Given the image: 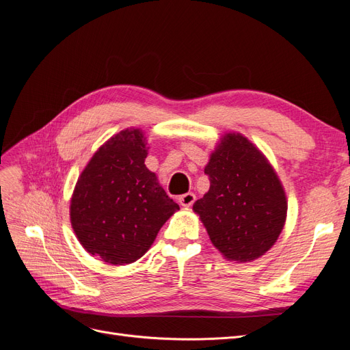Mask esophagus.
<instances>
[{
	"instance_id": "1",
	"label": "esophagus",
	"mask_w": 350,
	"mask_h": 350,
	"mask_svg": "<svg viewBox=\"0 0 350 350\" xmlns=\"http://www.w3.org/2000/svg\"><path fill=\"white\" fill-rule=\"evenodd\" d=\"M178 201H179V204H181L183 207H191L194 204V201H196V194L187 193V194L179 197Z\"/></svg>"
}]
</instances>
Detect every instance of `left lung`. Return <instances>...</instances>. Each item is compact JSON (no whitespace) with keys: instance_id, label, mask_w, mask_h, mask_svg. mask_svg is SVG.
I'll list each match as a JSON object with an SVG mask.
<instances>
[{"instance_id":"1","label":"left lung","mask_w":350,"mask_h":350,"mask_svg":"<svg viewBox=\"0 0 350 350\" xmlns=\"http://www.w3.org/2000/svg\"><path fill=\"white\" fill-rule=\"evenodd\" d=\"M210 188L193 210L211 243L229 261L264 256L282 234L288 198L278 172L241 133H226L204 167Z\"/></svg>"}]
</instances>
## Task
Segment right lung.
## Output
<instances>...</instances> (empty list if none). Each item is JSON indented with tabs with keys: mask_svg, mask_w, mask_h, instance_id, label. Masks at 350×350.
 Here are the masks:
<instances>
[{
	"mask_svg": "<svg viewBox=\"0 0 350 350\" xmlns=\"http://www.w3.org/2000/svg\"><path fill=\"white\" fill-rule=\"evenodd\" d=\"M142 129H125L94 152L70 200V221L81 247L112 266L142 258L179 206L154 172Z\"/></svg>",
	"mask_w": 350,
	"mask_h": 350,
	"instance_id": "1",
	"label": "right lung"
}]
</instances>
